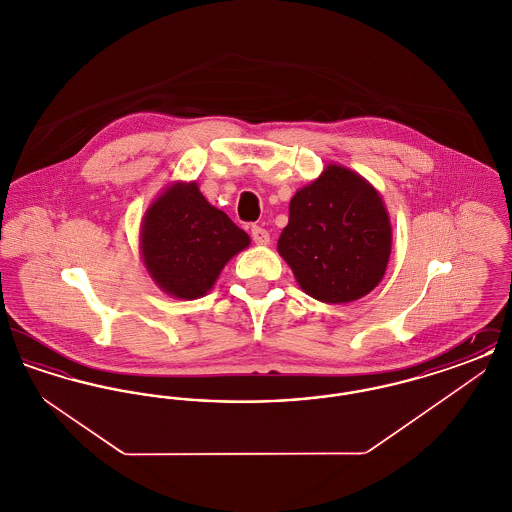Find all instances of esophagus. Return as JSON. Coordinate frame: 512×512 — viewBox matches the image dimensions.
I'll return each instance as SVG.
<instances>
[{"instance_id":"obj_1","label":"esophagus","mask_w":512,"mask_h":512,"mask_svg":"<svg viewBox=\"0 0 512 512\" xmlns=\"http://www.w3.org/2000/svg\"><path fill=\"white\" fill-rule=\"evenodd\" d=\"M251 238L257 245H268L270 244V236H268L267 230L261 228V226H253L251 228Z\"/></svg>"}]
</instances>
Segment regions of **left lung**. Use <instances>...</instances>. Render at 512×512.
Returning a JSON list of instances; mask_svg holds the SVG:
<instances>
[{
	"mask_svg": "<svg viewBox=\"0 0 512 512\" xmlns=\"http://www.w3.org/2000/svg\"><path fill=\"white\" fill-rule=\"evenodd\" d=\"M278 253L299 288L322 303H351L384 278L391 222L378 190L359 172L330 163L290 201Z\"/></svg>",
	"mask_w": 512,
	"mask_h": 512,
	"instance_id": "obj_1",
	"label": "left lung"
}]
</instances>
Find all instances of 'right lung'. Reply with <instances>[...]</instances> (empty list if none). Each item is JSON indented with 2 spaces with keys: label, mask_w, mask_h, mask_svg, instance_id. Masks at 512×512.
Returning <instances> with one entry per match:
<instances>
[{
  "label": "right lung",
  "mask_w": 512,
  "mask_h": 512,
  "mask_svg": "<svg viewBox=\"0 0 512 512\" xmlns=\"http://www.w3.org/2000/svg\"><path fill=\"white\" fill-rule=\"evenodd\" d=\"M249 244L244 230L203 197L195 180L172 182L151 201L140 224L147 274L176 299L211 292L220 270Z\"/></svg>",
  "instance_id": "obj_1"
}]
</instances>
